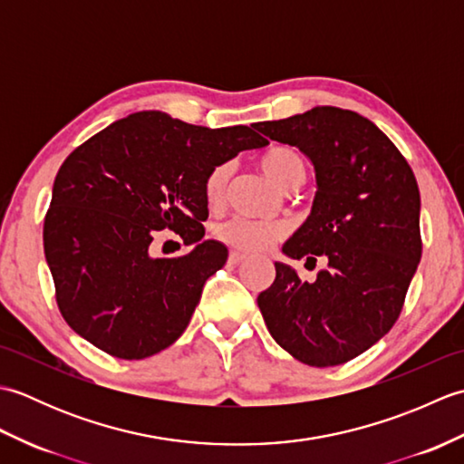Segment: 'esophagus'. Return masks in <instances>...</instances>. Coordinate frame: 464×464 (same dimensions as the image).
<instances>
[{"mask_svg":"<svg viewBox=\"0 0 464 464\" xmlns=\"http://www.w3.org/2000/svg\"><path fill=\"white\" fill-rule=\"evenodd\" d=\"M245 259H247V255L237 253V251H231V253H229V263H231V265H239V263H243Z\"/></svg>","mask_w":464,"mask_h":464,"instance_id":"1","label":"esophagus"}]
</instances>
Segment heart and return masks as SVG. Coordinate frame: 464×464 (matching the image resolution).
Returning a JSON list of instances; mask_svg holds the SVG:
<instances>
[{"label": "heart", "mask_w": 464, "mask_h": 464, "mask_svg": "<svg viewBox=\"0 0 464 464\" xmlns=\"http://www.w3.org/2000/svg\"><path fill=\"white\" fill-rule=\"evenodd\" d=\"M259 165L263 173L279 187L283 191L297 189L307 179V165H304L303 157L291 150V147H273L265 153ZM233 173V165L229 161L215 165L213 169L205 177V197L209 203H219L227 185H229ZM287 233L283 223H265V221H251L243 219V217H233V219L217 225L215 235L217 239L229 245L233 249H239L245 253H259L265 251L275 241L283 239Z\"/></svg>", "instance_id": "b5f03b06"}]
</instances>
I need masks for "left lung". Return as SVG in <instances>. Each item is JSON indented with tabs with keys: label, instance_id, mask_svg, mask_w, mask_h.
I'll list each match as a JSON object with an SVG mask.
<instances>
[{
	"label": "left lung",
	"instance_id": "obj_1",
	"mask_svg": "<svg viewBox=\"0 0 464 464\" xmlns=\"http://www.w3.org/2000/svg\"><path fill=\"white\" fill-rule=\"evenodd\" d=\"M255 125L269 140L297 147L314 169L311 215L283 253L327 261L313 283L275 263V281L257 297L265 324L304 364L347 362L391 331L419 267L415 173L377 125L349 110L319 105Z\"/></svg>",
	"mask_w": 464,
	"mask_h": 464
}]
</instances>
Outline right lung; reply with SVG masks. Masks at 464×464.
<instances>
[{"label": "right lung", "instance_id": "add662e5", "mask_svg": "<svg viewBox=\"0 0 464 464\" xmlns=\"http://www.w3.org/2000/svg\"><path fill=\"white\" fill-rule=\"evenodd\" d=\"M269 141L247 125L211 127L137 111L67 157L53 181L44 251L57 307L80 337L117 359H145L181 337L227 247L203 239L205 177ZM194 249L150 255L155 230Z\"/></svg>", "mask_w": 464, "mask_h": 464}]
</instances>
